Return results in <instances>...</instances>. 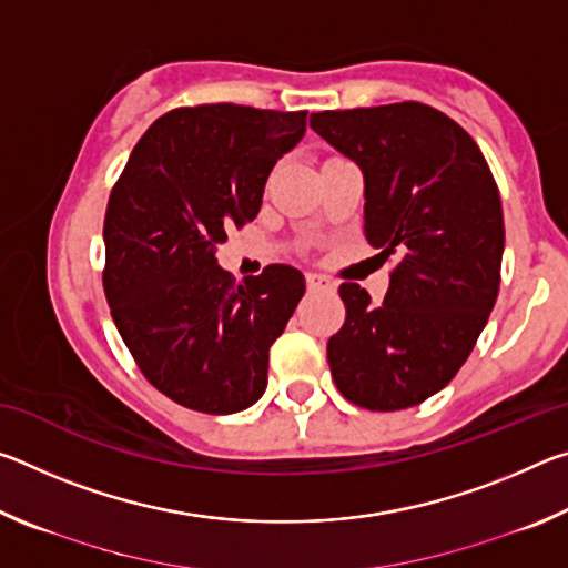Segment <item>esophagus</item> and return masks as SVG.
Returning <instances> with one entry per match:
<instances>
[{
	"label": "esophagus",
	"instance_id": "1",
	"mask_svg": "<svg viewBox=\"0 0 568 568\" xmlns=\"http://www.w3.org/2000/svg\"><path fill=\"white\" fill-rule=\"evenodd\" d=\"M305 283H307V287H311V291H333V285H331L328 277H323L318 273H307L305 275Z\"/></svg>",
	"mask_w": 568,
	"mask_h": 568
}]
</instances>
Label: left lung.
Masks as SVG:
<instances>
[{"mask_svg": "<svg viewBox=\"0 0 568 568\" xmlns=\"http://www.w3.org/2000/svg\"><path fill=\"white\" fill-rule=\"evenodd\" d=\"M311 128L358 162L363 233L383 261L398 257L381 305L358 283L338 287L333 381L361 408L418 406L454 381L494 311L504 210L491 168L458 122L423 102L315 112Z\"/></svg>", "mask_w": 568, "mask_h": 568, "instance_id": "left-lung-1", "label": "left lung"}]
</instances>
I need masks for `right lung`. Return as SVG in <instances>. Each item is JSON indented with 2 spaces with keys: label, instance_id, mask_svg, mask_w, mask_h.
<instances>
[{
  "label": "right lung",
  "instance_id": "add662e5",
  "mask_svg": "<svg viewBox=\"0 0 568 568\" xmlns=\"http://www.w3.org/2000/svg\"><path fill=\"white\" fill-rule=\"evenodd\" d=\"M305 114L233 102L170 110L110 192L102 285L112 321L142 376L190 410L225 416L263 396L267 351L305 293L291 265L235 283L215 261L227 230L255 220Z\"/></svg>",
  "mask_w": 568,
  "mask_h": 568
}]
</instances>
